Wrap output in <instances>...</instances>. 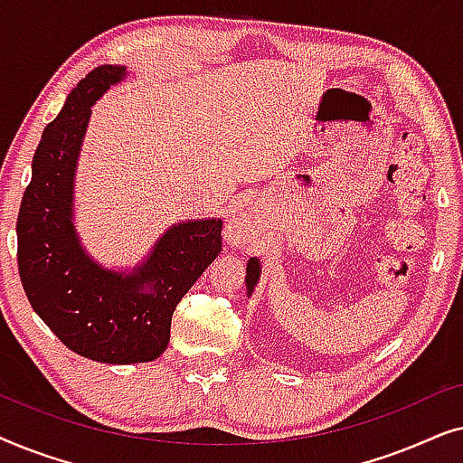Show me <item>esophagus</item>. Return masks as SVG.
Masks as SVG:
<instances>
[{
	"label": "esophagus",
	"mask_w": 463,
	"mask_h": 463,
	"mask_svg": "<svg viewBox=\"0 0 463 463\" xmlns=\"http://www.w3.org/2000/svg\"><path fill=\"white\" fill-rule=\"evenodd\" d=\"M236 227H238V232H242V225H240V223H236Z\"/></svg>",
	"instance_id": "esophagus-1"
}]
</instances>
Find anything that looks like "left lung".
<instances>
[{
	"mask_svg": "<svg viewBox=\"0 0 463 463\" xmlns=\"http://www.w3.org/2000/svg\"><path fill=\"white\" fill-rule=\"evenodd\" d=\"M257 280H259V261L252 257L249 259V263H246V287H249V293L255 288Z\"/></svg>",
	"mask_w": 463,
	"mask_h": 463,
	"instance_id": "8db88e82",
	"label": "left lung"
}]
</instances>
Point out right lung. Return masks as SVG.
<instances>
[{"mask_svg": "<svg viewBox=\"0 0 463 463\" xmlns=\"http://www.w3.org/2000/svg\"><path fill=\"white\" fill-rule=\"evenodd\" d=\"M126 67L100 65L43 128L18 211V274L35 314L80 356L107 364L149 363L166 350L170 320L214 257L223 221H187L156 244L132 274L103 269L73 230V175L90 107Z\"/></svg>", "mask_w": 463, "mask_h": 463, "instance_id": "add662e5", "label": "right lung"}]
</instances>
